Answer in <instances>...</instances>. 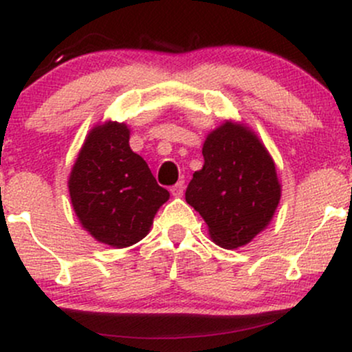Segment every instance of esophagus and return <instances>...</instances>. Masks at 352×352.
Returning <instances> with one entry per match:
<instances>
[{
    "mask_svg": "<svg viewBox=\"0 0 352 352\" xmlns=\"http://www.w3.org/2000/svg\"><path fill=\"white\" fill-rule=\"evenodd\" d=\"M184 188H185V182H184V180L177 182V184L173 185V187L170 188L172 195H173V197H182V195H184Z\"/></svg>",
    "mask_w": 352,
    "mask_h": 352,
    "instance_id": "1",
    "label": "esophagus"
}]
</instances>
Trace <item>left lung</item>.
<instances>
[{"label":"left lung","mask_w":352,"mask_h":352,"mask_svg":"<svg viewBox=\"0 0 352 352\" xmlns=\"http://www.w3.org/2000/svg\"><path fill=\"white\" fill-rule=\"evenodd\" d=\"M204 168L193 173L185 200L204 217L212 240L238 248L253 240L280 204L276 168L258 137L225 122L204 144Z\"/></svg>","instance_id":"obj_1"}]
</instances>
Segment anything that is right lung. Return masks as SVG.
<instances>
[{"label":"right lung","mask_w":352,"mask_h":352,"mask_svg":"<svg viewBox=\"0 0 352 352\" xmlns=\"http://www.w3.org/2000/svg\"><path fill=\"white\" fill-rule=\"evenodd\" d=\"M72 207L100 243L125 248L151 230L168 192L129 145L125 124L98 125L87 135L69 177Z\"/></svg>","instance_id":"right-lung-1"}]
</instances>
